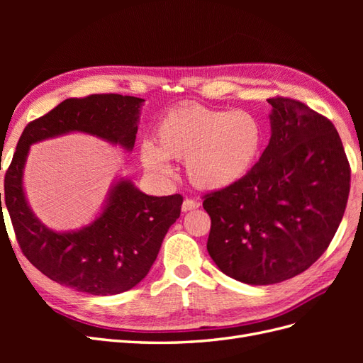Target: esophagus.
<instances>
[{
	"instance_id": "obj_1",
	"label": "esophagus",
	"mask_w": 363,
	"mask_h": 363,
	"mask_svg": "<svg viewBox=\"0 0 363 363\" xmlns=\"http://www.w3.org/2000/svg\"><path fill=\"white\" fill-rule=\"evenodd\" d=\"M200 207V201L192 200V199H186L182 204V211L183 212H189V211H195V208Z\"/></svg>"
}]
</instances>
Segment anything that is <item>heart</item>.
Wrapping results in <instances>:
<instances>
[{"label":"heart","instance_id":"b5f03b06","mask_svg":"<svg viewBox=\"0 0 363 363\" xmlns=\"http://www.w3.org/2000/svg\"><path fill=\"white\" fill-rule=\"evenodd\" d=\"M155 142L156 148L147 144L140 150L150 172L169 175L167 159L184 160L192 184L218 191L242 180L255 167L263 145V125L250 111L186 103L160 118Z\"/></svg>","mask_w":363,"mask_h":363}]
</instances>
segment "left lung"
<instances>
[{
    "mask_svg": "<svg viewBox=\"0 0 363 363\" xmlns=\"http://www.w3.org/2000/svg\"><path fill=\"white\" fill-rule=\"evenodd\" d=\"M271 139L242 180L206 194L207 251L228 277L274 284L323 256L342 221L351 168L332 121L288 96L268 98Z\"/></svg>",
    "mask_w": 363,
    "mask_h": 363,
    "instance_id": "left-lung-1",
    "label": "left lung"
}]
</instances>
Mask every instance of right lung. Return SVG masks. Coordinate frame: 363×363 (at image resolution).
I'll return each mask as SVG.
<instances>
[{
    "instance_id": "1",
    "label": "right lung",
    "mask_w": 363,
    "mask_h": 363,
    "mask_svg": "<svg viewBox=\"0 0 363 363\" xmlns=\"http://www.w3.org/2000/svg\"><path fill=\"white\" fill-rule=\"evenodd\" d=\"M142 101L118 94L68 98L28 123L19 138L6 171L4 203L23 255L43 276L65 286L92 295H115L135 288L148 274L164 235L180 216L183 196L145 195L123 180L91 225L56 233L39 223L26 201L23 169L30 145L68 131H84L131 150Z\"/></svg>"
}]
</instances>
